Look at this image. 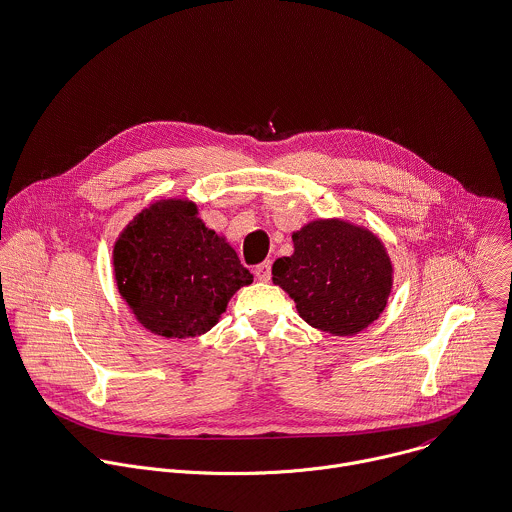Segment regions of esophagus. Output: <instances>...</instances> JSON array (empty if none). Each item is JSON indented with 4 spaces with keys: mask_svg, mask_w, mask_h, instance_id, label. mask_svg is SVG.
Masks as SVG:
<instances>
[{
    "mask_svg": "<svg viewBox=\"0 0 512 512\" xmlns=\"http://www.w3.org/2000/svg\"><path fill=\"white\" fill-rule=\"evenodd\" d=\"M255 277L259 281H269L271 279V263L269 261H263L255 267Z\"/></svg>",
    "mask_w": 512,
    "mask_h": 512,
    "instance_id": "34e87169",
    "label": "esophagus"
}]
</instances>
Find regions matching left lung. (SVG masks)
<instances>
[{
    "label": "left lung",
    "instance_id": "left-lung-1",
    "mask_svg": "<svg viewBox=\"0 0 512 512\" xmlns=\"http://www.w3.org/2000/svg\"><path fill=\"white\" fill-rule=\"evenodd\" d=\"M293 243L295 253L273 263V283L309 325L345 337L383 313L393 269L371 231L339 219L313 221L293 233Z\"/></svg>",
    "mask_w": 512,
    "mask_h": 512
}]
</instances>
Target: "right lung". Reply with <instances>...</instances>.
I'll return each instance as SVG.
<instances>
[{"label":"right lung","instance_id":"add662e5","mask_svg":"<svg viewBox=\"0 0 512 512\" xmlns=\"http://www.w3.org/2000/svg\"><path fill=\"white\" fill-rule=\"evenodd\" d=\"M189 201L145 209L113 251L117 287L135 317L161 337L207 333L253 275L237 253L195 217Z\"/></svg>","mask_w":512,"mask_h":512}]
</instances>
